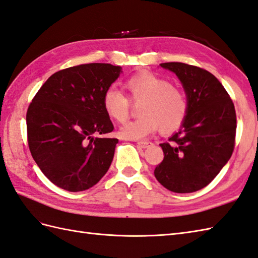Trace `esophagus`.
<instances>
[{
	"instance_id": "1",
	"label": "esophagus",
	"mask_w": 258,
	"mask_h": 258,
	"mask_svg": "<svg viewBox=\"0 0 258 258\" xmlns=\"http://www.w3.org/2000/svg\"><path fill=\"white\" fill-rule=\"evenodd\" d=\"M136 144H137V146H140L141 148H147V147L153 145V143L149 141H139Z\"/></svg>"
}]
</instances>
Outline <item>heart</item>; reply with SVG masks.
I'll return each instance as SVG.
<instances>
[{"label": "heart", "mask_w": 258, "mask_h": 258, "mask_svg": "<svg viewBox=\"0 0 258 258\" xmlns=\"http://www.w3.org/2000/svg\"><path fill=\"white\" fill-rule=\"evenodd\" d=\"M130 99L141 102L140 118L126 123L119 130L125 140H143L159 127L170 134L182 126L189 112V102L182 90L168 80L148 71L133 75L125 81ZM103 109L116 123H124L130 116L128 98L115 87L107 88L102 99Z\"/></svg>", "instance_id": "1"}]
</instances>
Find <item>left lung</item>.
<instances>
[{
    "label": "left lung",
    "instance_id": "left-lung-1",
    "mask_svg": "<svg viewBox=\"0 0 258 258\" xmlns=\"http://www.w3.org/2000/svg\"><path fill=\"white\" fill-rule=\"evenodd\" d=\"M160 66L181 81L189 112L181 128L159 144L165 157L154 173L172 192H195L210 183L232 156L235 107L222 83L209 71L182 62Z\"/></svg>",
    "mask_w": 258,
    "mask_h": 258
}]
</instances>
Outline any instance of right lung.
I'll return each instance as SVG.
<instances>
[{
	"label": "right lung",
	"mask_w": 258,
	"mask_h": 258,
	"mask_svg": "<svg viewBox=\"0 0 258 258\" xmlns=\"http://www.w3.org/2000/svg\"><path fill=\"white\" fill-rule=\"evenodd\" d=\"M121 69L95 62L59 70L33 98L26 113L28 147L57 187L87 190L109 170L118 140L100 136L114 128L102 99Z\"/></svg>",
	"instance_id": "1"
}]
</instances>
